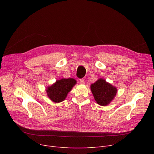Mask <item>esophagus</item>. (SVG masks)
<instances>
[{
    "mask_svg": "<svg viewBox=\"0 0 154 154\" xmlns=\"http://www.w3.org/2000/svg\"><path fill=\"white\" fill-rule=\"evenodd\" d=\"M79 82H80V84H85L84 79H80L79 80Z\"/></svg>",
    "mask_w": 154,
    "mask_h": 154,
    "instance_id": "34e87169",
    "label": "esophagus"
}]
</instances>
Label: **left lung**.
Returning a JSON list of instances; mask_svg holds the SVG:
<instances>
[{"mask_svg": "<svg viewBox=\"0 0 154 154\" xmlns=\"http://www.w3.org/2000/svg\"><path fill=\"white\" fill-rule=\"evenodd\" d=\"M91 88L95 101L102 106L108 105L117 94V88L102 79L92 84Z\"/></svg>", "mask_w": 154, "mask_h": 154, "instance_id": "left-lung-1", "label": "left lung"}]
</instances>
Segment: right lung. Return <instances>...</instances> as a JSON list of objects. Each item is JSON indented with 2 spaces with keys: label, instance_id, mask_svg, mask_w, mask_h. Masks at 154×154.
<instances>
[{
  "label": "right lung",
  "instance_id": "right-lung-1",
  "mask_svg": "<svg viewBox=\"0 0 154 154\" xmlns=\"http://www.w3.org/2000/svg\"><path fill=\"white\" fill-rule=\"evenodd\" d=\"M75 84L76 80L71 78L57 80L52 86L47 88L48 97L54 102H60L66 98L67 94Z\"/></svg>",
  "mask_w": 154,
  "mask_h": 154
}]
</instances>
